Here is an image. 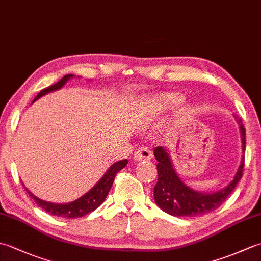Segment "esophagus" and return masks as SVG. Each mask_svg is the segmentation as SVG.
<instances>
[{
    "label": "esophagus",
    "instance_id": "34e87169",
    "mask_svg": "<svg viewBox=\"0 0 261 261\" xmlns=\"http://www.w3.org/2000/svg\"><path fill=\"white\" fill-rule=\"evenodd\" d=\"M152 158V152L148 148L141 147L134 154V159L137 162H142V160H149Z\"/></svg>",
    "mask_w": 261,
    "mask_h": 261
}]
</instances>
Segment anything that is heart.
Wrapping results in <instances>:
<instances>
[{
  "label": "heart",
  "mask_w": 261,
  "mask_h": 261,
  "mask_svg": "<svg viewBox=\"0 0 261 261\" xmlns=\"http://www.w3.org/2000/svg\"><path fill=\"white\" fill-rule=\"evenodd\" d=\"M178 103H179V97L175 95H165L162 97L153 98L152 101H150V104L158 111L167 110Z\"/></svg>",
  "instance_id": "obj_1"
}]
</instances>
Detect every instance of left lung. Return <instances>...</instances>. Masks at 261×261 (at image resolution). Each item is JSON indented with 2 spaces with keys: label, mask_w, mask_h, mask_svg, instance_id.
Returning <instances> with one entry per match:
<instances>
[{
  "label": "left lung",
  "mask_w": 261,
  "mask_h": 261,
  "mask_svg": "<svg viewBox=\"0 0 261 261\" xmlns=\"http://www.w3.org/2000/svg\"><path fill=\"white\" fill-rule=\"evenodd\" d=\"M237 120L241 135L242 152L245 153L246 130L242 125V121L238 118ZM153 153L158 162V181L153 188L154 202L164 212L174 216H198L212 212L221 206L241 179L245 166V156H242L239 168L228 185L213 193H202L193 190L180 179L171 163L168 151L164 147L154 148Z\"/></svg>",
  "instance_id": "8db88e82"
}]
</instances>
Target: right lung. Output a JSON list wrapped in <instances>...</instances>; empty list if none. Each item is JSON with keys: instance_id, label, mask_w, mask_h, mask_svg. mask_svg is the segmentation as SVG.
Wrapping results in <instances>:
<instances>
[{"instance_id": "add662e5", "label": "right lung", "mask_w": 261, "mask_h": 261, "mask_svg": "<svg viewBox=\"0 0 261 261\" xmlns=\"http://www.w3.org/2000/svg\"><path fill=\"white\" fill-rule=\"evenodd\" d=\"M74 76L75 75H73V74L65 75L62 80H60L58 83H56V84H54L51 86L45 88V90H42L35 97L33 102H36L38 98L42 97L43 95H46V94H48V93L60 90V88H62L69 80L73 79ZM126 165H127L126 159L114 163L107 170V173L103 175L102 178L99 179L96 184L91 188L90 191H88L86 194H84L83 196H81L80 198H77V199H75V201L70 202V203L56 204V203H51V202H46V201H43V199L37 197L36 195H33V194L24 186L23 182H22V185L24 186L28 194H29V195L33 199H35V202L41 208L45 210L46 212L50 213L55 216H62V218H66V219H77V218H81V216H84L88 213L93 212L94 210H96L99 205L104 202V199L107 198L111 187H112L116 173L120 171L121 169H123Z\"/></svg>"}]
</instances>
